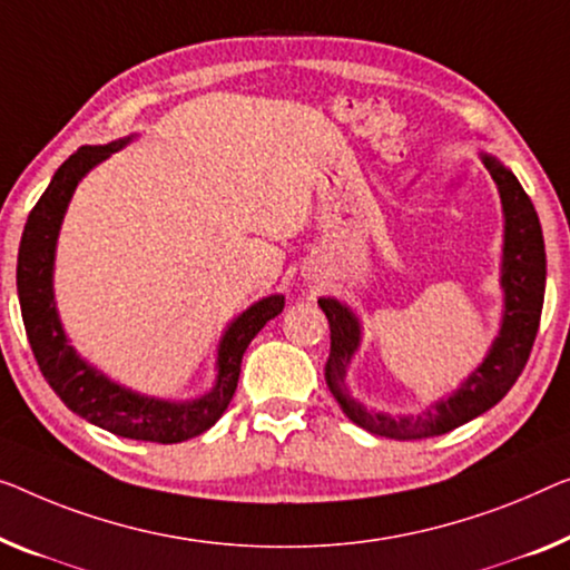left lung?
Here are the masks:
<instances>
[{
    "mask_svg": "<svg viewBox=\"0 0 570 570\" xmlns=\"http://www.w3.org/2000/svg\"><path fill=\"white\" fill-rule=\"evenodd\" d=\"M483 166L499 186L504 209V256H502V288L504 314L502 330L491 343L487 358L463 381L458 392L440 399L435 406L417 417H392L384 412H371L355 402L345 386V371L361 345V322L355 314L333 296L317 302L330 322V358L325 363V381L340 410L358 428L373 435L392 440H422L445 435V432L471 422L497 402H502L514 381L520 379L530 358L534 335L540 327L542 299H546V243L542 227L532 202L522 184L499 164L494 156L481 153Z\"/></svg>",
    "mask_w": 570,
    "mask_h": 570,
    "instance_id": "8db88e82",
    "label": "left lung"
}]
</instances>
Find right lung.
<instances>
[{"instance_id":"1","label":"right lung","mask_w":570,"mask_h":570,"mask_svg":"<svg viewBox=\"0 0 570 570\" xmlns=\"http://www.w3.org/2000/svg\"><path fill=\"white\" fill-rule=\"evenodd\" d=\"M130 140L132 138L112 140L107 146H83L63 160V166L50 178L48 189L42 191L24 223L20 256H17V296H20L24 333H28L42 376L68 410L120 438L171 445L202 435L223 417L240 379L243 353L248 351L250 340L261 333L263 325L282 314L284 296H266L227 325L217 347L215 386L189 402H168V399L125 389L89 366L73 351L53 302L58 230L81 178Z\"/></svg>"}]
</instances>
